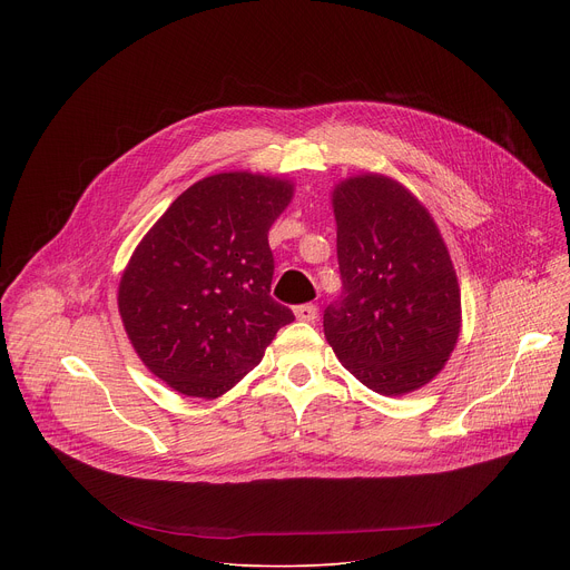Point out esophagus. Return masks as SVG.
<instances>
[{
	"mask_svg": "<svg viewBox=\"0 0 570 570\" xmlns=\"http://www.w3.org/2000/svg\"><path fill=\"white\" fill-rule=\"evenodd\" d=\"M295 317L302 322H315L317 320V308L315 304H302L295 308Z\"/></svg>",
	"mask_w": 570,
	"mask_h": 570,
	"instance_id": "esophagus-1",
	"label": "esophagus"
}]
</instances>
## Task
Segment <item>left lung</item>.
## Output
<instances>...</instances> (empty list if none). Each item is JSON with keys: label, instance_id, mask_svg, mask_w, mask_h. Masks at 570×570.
Returning <instances> with one entry per match:
<instances>
[{"label": "left lung", "instance_id": "left-lung-1", "mask_svg": "<svg viewBox=\"0 0 570 570\" xmlns=\"http://www.w3.org/2000/svg\"><path fill=\"white\" fill-rule=\"evenodd\" d=\"M343 295L324 338L363 385L401 396L431 383L462 330L460 284L426 205L399 180L356 174L332 189Z\"/></svg>", "mask_w": 570, "mask_h": 570}]
</instances>
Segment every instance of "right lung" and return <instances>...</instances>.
<instances>
[{
  "label": "right lung",
  "mask_w": 570,
  "mask_h": 570,
  "mask_svg": "<svg viewBox=\"0 0 570 570\" xmlns=\"http://www.w3.org/2000/svg\"><path fill=\"white\" fill-rule=\"evenodd\" d=\"M295 183L223 171L185 189L141 236L117 288L126 336L159 381L216 399L255 370L291 308L271 297L268 229Z\"/></svg>",
  "instance_id": "obj_1"
}]
</instances>
